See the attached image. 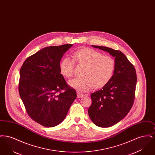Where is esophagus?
<instances>
[{
	"mask_svg": "<svg viewBox=\"0 0 155 155\" xmlns=\"http://www.w3.org/2000/svg\"><path fill=\"white\" fill-rule=\"evenodd\" d=\"M77 97L78 98H80V97H82V96H84V94H82L81 93H80V92H77Z\"/></svg>",
	"mask_w": 155,
	"mask_h": 155,
	"instance_id": "1",
	"label": "esophagus"
}]
</instances>
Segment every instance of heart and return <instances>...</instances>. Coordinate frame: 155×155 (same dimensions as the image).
I'll return each instance as SVG.
<instances>
[{
  "label": "heart",
  "instance_id": "1",
  "mask_svg": "<svg viewBox=\"0 0 155 155\" xmlns=\"http://www.w3.org/2000/svg\"><path fill=\"white\" fill-rule=\"evenodd\" d=\"M74 60L85 65L82 78H75L68 82L72 88L81 92H87L95 87L101 88L105 86L113 77L116 61L113 58L103 56L101 52L93 49L84 48L74 52ZM60 72L64 77L70 78L74 74V61L68 57L61 60Z\"/></svg>",
  "mask_w": 155,
  "mask_h": 155
}]
</instances>
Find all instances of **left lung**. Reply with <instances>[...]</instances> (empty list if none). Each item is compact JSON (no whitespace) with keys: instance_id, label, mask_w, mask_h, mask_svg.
Wrapping results in <instances>:
<instances>
[{"instance_id":"obj_1","label":"left lung","mask_w":155,"mask_h":155,"mask_svg":"<svg viewBox=\"0 0 155 155\" xmlns=\"http://www.w3.org/2000/svg\"><path fill=\"white\" fill-rule=\"evenodd\" d=\"M115 58L113 77L102 89L91 94L88 114L95 125L106 128L117 124L133 106L137 84L136 71L124 53L106 46L92 45Z\"/></svg>"}]
</instances>
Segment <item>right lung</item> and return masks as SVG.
Instances as JSON below:
<instances>
[{
  "instance_id": "add662e5",
  "label": "right lung",
  "mask_w": 155,
  "mask_h": 155,
  "mask_svg": "<svg viewBox=\"0 0 155 155\" xmlns=\"http://www.w3.org/2000/svg\"><path fill=\"white\" fill-rule=\"evenodd\" d=\"M72 46L43 48L26 59L20 71L18 91L26 111L46 127L61 123L77 97L59 69L61 59Z\"/></svg>"
}]
</instances>
